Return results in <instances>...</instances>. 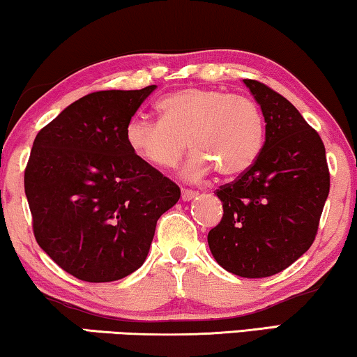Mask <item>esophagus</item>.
<instances>
[{
  "label": "esophagus",
  "instance_id": "34e87169",
  "mask_svg": "<svg viewBox=\"0 0 357 357\" xmlns=\"http://www.w3.org/2000/svg\"><path fill=\"white\" fill-rule=\"evenodd\" d=\"M197 197V192L195 190H188V188H182V199L183 202H190V199Z\"/></svg>",
  "mask_w": 357,
  "mask_h": 357
}]
</instances>
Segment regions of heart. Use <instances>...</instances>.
I'll return each instance as SVG.
<instances>
[{
  "mask_svg": "<svg viewBox=\"0 0 357 357\" xmlns=\"http://www.w3.org/2000/svg\"><path fill=\"white\" fill-rule=\"evenodd\" d=\"M160 120L133 116L125 126L131 153L158 169H172L193 151L185 175L198 178L211 170L236 177L252 167L263 144V120L255 102L242 94L188 87L155 104Z\"/></svg>",
  "mask_w": 357,
  "mask_h": 357,
  "instance_id": "b5f03b06",
  "label": "heart"
}]
</instances>
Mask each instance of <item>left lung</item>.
I'll use <instances>...</instances> for the list:
<instances>
[{"label": "left lung", "mask_w": 357, "mask_h": 357, "mask_svg": "<svg viewBox=\"0 0 357 357\" xmlns=\"http://www.w3.org/2000/svg\"><path fill=\"white\" fill-rule=\"evenodd\" d=\"M243 82L265 116V144L250 169L216 190L224 214L208 243L224 270L266 278L286 270L314 243L330 170L324 141L299 110L260 81Z\"/></svg>", "instance_id": "8db88e82"}]
</instances>
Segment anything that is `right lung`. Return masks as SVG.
I'll list each match as a JSON object with an SVG mask.
<instances>
[{"label":"right lung","mask_w":357,"mask_h":357,"mask_svg":"<svg viewBox=\"0 0 357 357\" xmlns=\"http://www.w3.org/2000/svg\"><path fill=\"white\" fill-rule=\"evenodd\" d=\"M155 86L97 91L38 131L24 172L33 236L77 280L110 282L143 265L180 188L131 153L125 126Z\"/></svg>","instance_id":"1"}]
</instances>
